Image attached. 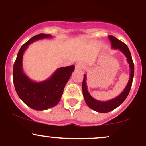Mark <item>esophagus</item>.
<instances>
[{
	"label": "esophagus",
	"mask_w": 146,
	"mask_h": 146,
	"mask_svg": "<svg viewBox=\"0 0 146 146\" xmlns=\"http://www.w3.org/2000/svg\"><path fill=\"white\" fill-rule=\"evenodd\" d=\"M84 68V65L83 64V63L80 62H77L76 64H75V69L76 70H82Z\"/></svg>",
	"instance_id": "esophagus-1"
}]
</instances>
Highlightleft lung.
I'll return each mask as SVG.
<instances>
[{
  "label": "left lung",
  "instance_id": "8db88e82",
  "mask_svg": "<svg viewBox=\"0 0 146 146\" xmlns=\"http://www.w3.org/2000/svg\"><path fill=\"white\" fill-rule=\"evenodd\" d=\"M108 38H109L110 43H111L112 48H114V49H119L126 57L127 61L129 64L130 69V79H129V81L127 84L126 86H125L124 90L122 91L121 94L118 95L117 98L113 99V100L102 102L95 100L88 93L86 86V75H84V80L82 82V92L85 102H86L88 106L91 108L92 110L102 113H108V112L115 110V108H117L119 106L121 105L124 102V100L128 97L129 92H130V88H131L132 80H133L134 77V71H135V67H134V63L133 61H132L131 54H130V50H129L127 45L113 36H108Z\"/></svg>",
  "mask_w": 146,
  "mask_h": 146
}]
</instances>
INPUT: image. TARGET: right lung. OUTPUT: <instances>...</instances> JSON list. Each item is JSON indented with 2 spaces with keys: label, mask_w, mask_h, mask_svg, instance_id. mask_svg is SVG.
Masks as SVG:
<instances>
[{
  "label": "right lung",
  "mask_w": 146,
  "mask_h": 146,
  "mask_svg": "<svg viewBox=\"0 0 146 146\" xmlns=\"http://www.w3.org/2000/svg\"><path fill=\"white\" fill-rule=\"evenodd\" d=\"M50 34L36 35L20 48L13 68V80L16 93L27 106L36 110H44L54 107L62 95L64 88L75 69L74 65L58 68L47 80L33 81L23 72V57L28 46L34 41L51 38Z\"/></svg>",
  "instance_id": "add662e5"
}]
</instances>
